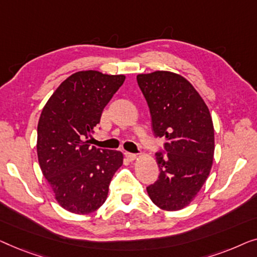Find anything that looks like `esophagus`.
I'll return each mask as SVG.
<instances>
[{
  "instance_id": "34e87169",
  "label": "esophagus",
  "mask_w": 257,
  "mask_h": 257,
  "mask_svg": "<svg viewBox=\"0 0 257 257\" xmlns=\"http://www.w3.org/2000/svg\"><path fill=\"white\" fill-rule=\"evenodd\" d=\"M125 157L128 158L129 161H134L136 158V154H132V153H125Z\"/></svg>"
}]
</instances>
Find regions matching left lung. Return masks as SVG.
<instances>
[{
    "instance_id": "left-lung-1",
    "label": "left lung",
    "mask_w": 257,
    "mask_h": 257,
    "mask_svg": "<svg viewBox=\"0 0 257 257\" xmlns=\"http://www.w3.org/2000/svg\"><path fill=\"white\" fill-rule=\"evenodd\" d=\"M150 109L155 137L165 139L156 153L160 176L147 187L166 211L182 209L207 179L214 155V128L204 100L182 75L165 71L137 75Z\"/></svg>"
}]
</instances>
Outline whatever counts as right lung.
<instances>
[{
	"label": "right lung",
	"mask_w": 257,
	"mask_h": 257,
	"mask_svg": "<svg viewBox=\"0 0 257 257\" xmlns=\"http://www.w3.org/2000/svg\"><path fill=\"white\" fill-rule=\"evenodd\" d=\"M124 79L97 71L77 72L61 82L43 108L37 128L38 162L57 201L68 212L96 211L123 163L120 151L91 147L88 137Z\"/></svg>",
	"instance_id": "obj_1"
}]
</instances>
